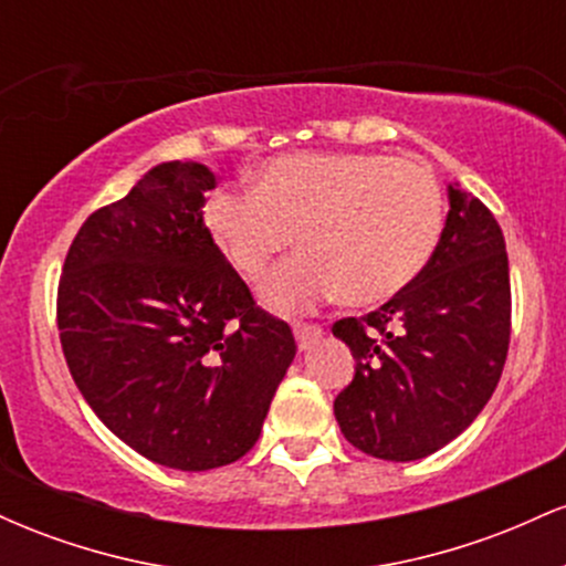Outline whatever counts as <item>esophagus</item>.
<instances>
[{
	"mask_svg": "<svg viewBox=\"0 0 566 566\" xmlns=\"http://www.w3.org/2000/svg\"><path fill=\"white\" fill-rule=\"evenodd\" d=\"M322 335H324V329L319 327V324H303V322L295 324V340L301 350H308Z\"/></svg>",
	"mask_w": 566,
	"mask_h": 566,
	"instance_id": "esophagus-1",
	"label": "esophagus"
}]
</instances>
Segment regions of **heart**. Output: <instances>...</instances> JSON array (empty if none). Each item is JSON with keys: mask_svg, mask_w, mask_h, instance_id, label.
I'll use <instances>...</instances> for the list:
<instances>
[{"mask_svg": "<svg viewBox=\"0 0 566 566\" xmlns=\"http://www.w3.org/2000/svg\"><path fill=\"white\" fill-rule=\"evenodd\" d=\"M205 229L247 282H261L295 237L303 255L261 290L276 314H303L335 295L373 305L409 287L433 258L444 231V197L423 161L284 154L258 167L250 193H212Z\"/></svg>", "mask_w": 566, "mask_h": 566, "instance_id": "heart-1", "label": "heart"}]
</instances>
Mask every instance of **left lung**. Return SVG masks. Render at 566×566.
<instances>
[{
	"mask_svg": "<svg viewBox=\"0 0 566 566\" xmlns=\"http://www.w3.org/2000/svg\"><path fill=\"white\" fill-rule=\"evenodd\" d=\"M356 359L335 418L356 450L418 460L482 412L511 343L509 252L495 216L450 186L433 258L409 287L367 316L333 324Z\"/></svg>",
	"mask_w": 566,
	"mask_h": 566,
	"instance_id": "left-lung-1",
	"label": "left lung"
}]
</instances>
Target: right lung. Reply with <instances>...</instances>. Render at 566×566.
Listing matches in <instances>:
<instances>
[{
    "label": "right lung",
    "mask_w": 566,
    "mask_h": 566,
    "mask_svg": "<svg viewBox=\"0 0 566 566\" xmlns=\"http://www.w3.org/2000/svg\"><path fill=\"white\" fill-rule=\"evenodd\" d=\"M212 186L197 161L154 167L84 220L57 284L76 388L125 444L180 471L252 450L297 350L212 244Z\"/></svg>",
    "instance_id": "obj_1"
}]
</instances>
